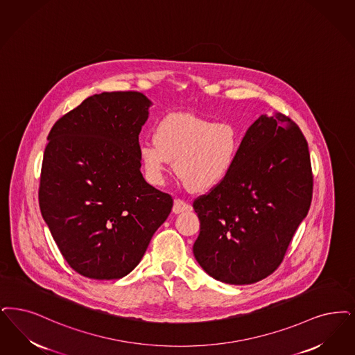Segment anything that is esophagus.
<instances>
[{"instance_id": "obj_1", "label": "esophagus", "mask_w": 355, "mask_h": 355, "mask_svg": "<svg viewBox=\"0 0 355 355\" xmlns=\"http://www.w3.org/2000/svg\"><path fill=\"white\" fill-rule=\"evenodd\" d=\"M191 210V206L189 203H186L184 199H175L174 200V205H173V213L180 214L184 213V211H190Z\"/></svg>"}]
</instances>
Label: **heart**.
I'll list each match as a JSON object with an SVG mask.
<instances>
[{
	"label": "heart",
	"instance_id": "heart-1",
	"mask_svg": "<svg viewBox=\"0 0 355 355\" xmlns=\"http://www.w3.org/2000/svg\"><path fill=\"white\" fill-rule=\"evenodd\" d=\"M153 139L139 148L148 180L162 184L169 161H174L177 177L194 193L222 184L241 152V132L232 123L191 114H168L157 124Z\"/></svg>",
	"mask_w": 355,
	"mask_h": 355
}]
</instances>
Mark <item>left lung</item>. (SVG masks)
<instances>
[{"label": "left lung", "mask_w": 355, "mask_h": 355, "mask_svg": "<svg viewBox=\"0 0 355 355\" xmlns=\"http://www.w3.org/2000/svg\"><path fill=\"white\" fill-rule=\"evenodd\" d=\"M308 142L283 114L248 128L227 178L194 200L199 266L222 283L260 282L279 268L312 203Z\"/></svg>", "instance_id": "1"}]
</instances>
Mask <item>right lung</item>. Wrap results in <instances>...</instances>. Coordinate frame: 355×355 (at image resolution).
Wrapping results in <instances>:
<instances>
[{"label": "right lung", "mask_w": 355, "mask_h": 355, "mask_svg": "<svg viewBox=\"0 0 355 355\" xmlns=\"http://www.w3.org/2000/svg\"><path fill=\"white\" fill-rule=\"evenodd\" d=\"M149 105L141 92H103L62 116L47 136L41 213L69 266L88 279L124 277L171 214V196L140 171Z\"/></svg>", "instance_id": "obj_1"}]
</instances>
